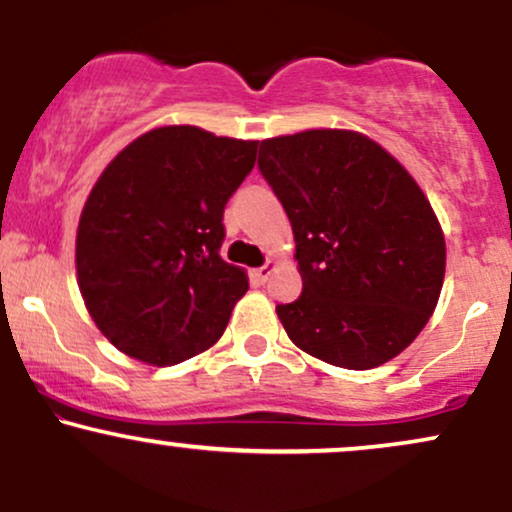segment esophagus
I'll return each instance as SVG.
<instances>
[{
    "label": "esophagus",
    "mask_w": 512,
    "mask_h": 512,
    "mask_svg": "<svg viewBox=\"0 0 512 512\" xmlns=\"http://www.w3.org/2000/svg\"><path fill=\"white\" fill-rule=\"evenodd\" d=\"M274 267H276V264L272 260H267V264H262V267L252 269V281H255V284H264V281L269 279V274L274 272Z\"/></svg>",
    "instance_id": "1"
}]
</instances>
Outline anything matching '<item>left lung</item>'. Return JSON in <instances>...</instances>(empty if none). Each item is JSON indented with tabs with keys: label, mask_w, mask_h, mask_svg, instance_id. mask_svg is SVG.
I'll return each mask as SVG.
<instances>
[{
	"label": "left lung",
	"mask_w": 512,
	"mask_h": 512,
	"mask_svg": "<svg viewBox=\"0 0 512 512\" xmlns=\"http://www.w3.org/2000/svg\"><path fill=\"white\" fill-rule=\"evenodd\" d=\"M257 166L296 238L303 293L276 305L291 342L349 370L402 354L445 276L443 231L416 180L351 129L264 139Z\"/></svg>",
	"instance_id": "left-lung-1"
}]
</instances>
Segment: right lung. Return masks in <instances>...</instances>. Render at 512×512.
<instances>
[{"label": "right lung", "mask_w": 512, "mask_h": 512, "mask_svg": "<svg viewBox=\"0 0 512 512\" xmlns=\"http://www.w3.org/2000/svg\"><path fill=\"white\" fill-rule=\"evenodd\" d=\"M257 142L192 125L127 144L93 185L76 231L88 315L122 354L175 366L219 342L245 269L223 262V209L255 166Z\"/></svg>", "instance_id": "1"}]
</instances>
